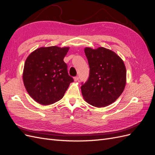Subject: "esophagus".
<instances>
[{"mask_svg":"<svg viewBox=\"0 0 155 155\" xmlns=\"http://www.w3.org/2000/svg\"><path fill=\"white\" fill-rule=\"evenodd\" d=\"M74 79L75 81H78L79 80V78H78V76H76V77H75V78H74Z\"/></svg>","mask_w":155,"mask_h":155,"instance_id":"esophagus-1","label":"esophagus"}]
</instances>
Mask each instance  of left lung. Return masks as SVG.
<instances>
[{"label":"left lung","mask_w":155,"mask_h":155,"mask_svg":"<svg viewBox=\"0 0 155 155\" xmlns=\"http://www.w3.org/2000/svg\"><path fill=\"white\" fill-rule=\"evenodd\" d=\"M90 67L86 83L81 87L85 100L94 107H104L114 102L126 84L123 60L113 51L104 47L84 50Z\"/></svg>","instance_id":"obj_1"}]
</instances>
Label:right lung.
I'll list each match as a JSON object with an SVG mask.
<instances>
[{"instance_id": "right-lung-1", "label": "right lung", "mask_w": 155, "mask_h": 155, "mask_svg": "<svg viewBox=\"0 0 155 155\" xmlns=\"http://www.w3.org/2000/svg\"><path fill=\"white\" fill-rule=\"evenodd\" d=\"M69 47H41L27 58L22 79L29 95L43 105L53 104L64 96L74 79L63 59Z\"/></svg>"}]
</instances>
